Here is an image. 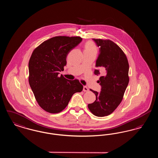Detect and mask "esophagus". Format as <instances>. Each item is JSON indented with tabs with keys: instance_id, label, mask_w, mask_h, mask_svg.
Wrapping results in <instances>:
<instances>
[{
	"instance_id": "34e87169",
	"label": "esophagus",
	"mask_w": 158,
	"mask_h": 158,
	"mask_svg": "<svg viewBox=\"0 0 158 158\" xmlns=\"http://www.w3.org/2000/svg\"><path fill=\"white\" fill-rule=\"evenodd\" d=\"M83 90L84 92H88V91H89V89L86 86H84L83 88Z\"/></svg>"
}]
</instances>
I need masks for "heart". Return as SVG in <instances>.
<instances>
[{"mask_svg":"<svg viewBox=\"0 0 158 158\" xmlns=\"http://www.w3.org/2000/svg\"><path fill=\"white\" fill-rule=\"evenodd\" d=\"M85 51L88 52H96L97 51V48L95 44L92 41H88L85 45Z\"/></svg>","mask_w":158,"mask_h":158,"instance_id":"obj_1","label":"heart"}]
</instances>
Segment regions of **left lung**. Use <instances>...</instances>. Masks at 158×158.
Listing matches in <instances>:
<instances>
[{"instance_id": "obj_1", "label": "left lung", "mask_w": 158, "mask_h": 158, "mask_svg": "<svg viewBox=\"0 0 158 158\" xmlns=\"http://www.w3.org/2000/svg\"><path fill=\"white\" fill-rule=\"evenodd\" d=\"M92 40L99 48L94 74H102L98 81L101 88L99 92L90 89L96 100L88 106L94 115L104 117L113 113L123 99L129 82V65L125 54L112 41Z\"/></svg>"}]
</instances>
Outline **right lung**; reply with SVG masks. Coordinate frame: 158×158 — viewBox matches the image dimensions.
Segmentation results:
<instances>
[{"label": "right lung", "mask_w": 158, "mask_h": 158, "mask_svg": "<svg viewBox=\"0 0 158 158\" xmlns=\"http://www.w3.org/2000/svg\"><path fill=\"white\" fill-rule=\"evenodd\" d=\"M82 41L80 37L58 36L43 42L32 53L28 64L29 83L39 105L47 112L58 113L83 86L59 74L66 65L69 53Z\"/></svg>", "instance_id": "1"}]
</instances>
